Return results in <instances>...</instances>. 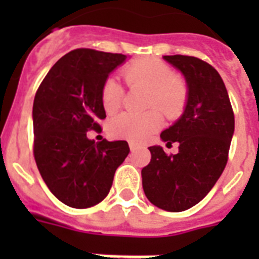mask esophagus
<instances>
[{"label": "esophagus", "mask_w": 259, "mask_h": 259, "mask_svg": "<svg viewBox=\"0 0 259 259\" xmlns=\"http://www.w3.org/2000/svg\"><path fill=\"white\" fill-rule=\"evenodd\" d=\"M129 146H130V150H132V152H134V150L141 149V148H142L141 145H137V144H134V142H130Z\"/></svg>", "instance_id": "obj_1"}]
</instances>
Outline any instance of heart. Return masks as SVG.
Wrapping results in <instances>:
<instances>
[{
	"mask_svg": "<svg viewBox=\"0 0 259 259\" xmlns=\"http://www.w3.org/2000/svg\"><path fill=\"white\" fill-rule=\"evenodd\" d=\"M122 78L129 87H142L148 90L145 107H156L165 117L175 118L180 114L185 103L184 82L173 76L169 67L156 59H141L126 66L122 70ZM122 87L115 79H107L102 87V105L106 113H114L122 102ZM161 126V117L156 110L142 114L123 113L110 121V133L114 137L126 138L130 141H144L157 132Z\"/></svg>",
	"mask_w": 259,
	"mask_h": 259,
	"instance_id": "heart-1",
	"label": "heart"
}]
</instances>
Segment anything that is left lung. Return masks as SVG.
I'll return each mask as SVG.
<instances>
[{"mask_svg":"<svg viewBox=\"0 0 259 259\" xmlns=\"http://www.w3.org/2000/svg\"><path fill=\"white\" fill-rule=\"evenodd\" d=\"M164 60L180 71L187 84L183 114L160 138L179 152L168 156L150 146L152 160L142 168V188L148 200L170 212L197 204L223 173L234 136V113L221 75L193 56L173 55Z\"/></svg>","mask_w":259,"mask_h":259,"instance_id":"1","label":"left lung"}]
</instances>
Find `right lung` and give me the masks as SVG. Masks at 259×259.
Wrapping results in <instances>:
<instances>
[{
	"mask_svg": "<svg viewBox=\"0 0 259 259\" xmlns=\"http://www.w3.org/2000/svg\"><path fill=\"white\" fill-rule=\"evenodd\" d=\"M127 56L75 50L59 59L38 87L33 101L34 160L50 191L72 208L101 203L114 173L130 149L126 141L95 142L89 130L105 119L102 87Z\"/></svg>",
	"mask_w": 259,
	"mask_h": 259,
	"instance_id": "obj_1",
	"label": "right lung"
}]
</instances>
